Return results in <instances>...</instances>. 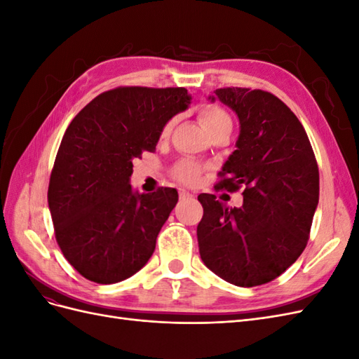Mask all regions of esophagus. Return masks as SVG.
I'll return each mask as SVG.
<instances>
[{"label": "esophagus", "mask_w": 359, "mask_h": 359, "mask_svg": "<svg viewBox=\"0 0 359 359\" xmlns=\"http://www.w3.org/2000/svg\"><path fill=\"white\" fill-rule=\"evenodd\" d=\"M191 198H194V194H193V193H189V191H186V190H182V191H180V199H181V201H186V199H191Z\"/></svg>", "instance_id": "34e87169"}]
</instances>
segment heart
<instances>
[{
	"mask_svg": "<svg viewBox=\"0 0 359 359\" xmlns=\"http://www.w3.org/2000/svg\"><path fill=\"white\" fill-rule=\"evenodd\" d=\"M199 119H201L202 127L206 130V133L208 135L215 132V130H220L224 127H232L231 116L227 115L222 109V107L214 106V104L202 106V109L199 112ZM172 126H173V123L169 121L165 127H163V130H161L163 137L169 136ZM201 172H202V169L196 161L186 158V160H181L175 166V169H173V175H175V178L180 180L181 182L191 186V184H196L199 181Z\"/></svg>",
	"mask_w": 359,
	"mask_h": 359,
	"instance_id": "1",
	"label": "heart"
}]
</instances>
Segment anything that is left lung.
<instances>
[{"instance_id":"left-lung-1","label":"left lung","mask_w":359,"mask_h":359,"mask_svg":"<svg viewBox=\"0 0 359 359\" xmlns=\"http://www.w3.org/2000/svg\"><path fill=\"white\" fill-rule=\"evenodd\" d=\"M208 99H219L240 119L236 149L215 189H243L244 201L240 208H229L214 194H199V253L227 283L265 285L283 274L307 245L319 202L318 163L299 119L276 95L220 88Z\"/></svg>"}]
</instances>
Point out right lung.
I'll list each match as a JSON object with an SVG mask.
<instances>
[{"label":"right lung","mask_w":359,"mask_h":359,"mask_svg":"<svg viewBox=\"0 0 359 359\" xmlns=\"http://www.w3.org/2000/svg\"><path fill=\"white\" fill-rule=\"evenodd\" d=\"M190 102L186 88L121 86L97 95L67 127L48 203L61 252L85 278L118 283L153 256L178 191H133V160L156 149L163 127Z\"/></svg>","instance_id":"right-lung-1"}]
</instances>
